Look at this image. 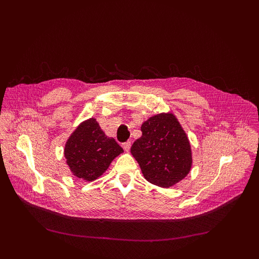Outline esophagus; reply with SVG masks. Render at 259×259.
Instances as JSON below:
<instances>
[{"instance_id": "obj_1", "label": "esophagus", "mask_w": 259, "mask_h": 259, "mask_svg": "<svg viewBox=\"0 0 259 259\" xmlns=\"http://www.w3.org/2000/svg\"><path fill=\"white\" fill-rule=\"evenodd\" d=\"M131 146H132V144H131V142H126V143H124L123 145H122V147H123V149L125 151H130V149H131Z\"/></svg>"}]
</instances>
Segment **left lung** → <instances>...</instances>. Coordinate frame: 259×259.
<instances>
[{
	"label": "left lung",
	"instance_id": "obj_1",
	"mask_svg": "<svg viewBox=\"0 0 259 259\" xmlns=\"http://www.w3.org/2000/svg\"><path fill=\"white\" fill-rule=\"evenodd\" d=\"M131 148L149 183L168 188L190 171L192 155L186 133L171 113L151 116Z\"/></svg>",
	"mask_w": 259,
	"mask_h": 259
}]
</instances>
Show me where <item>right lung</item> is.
<instances>
[{
    "label": "right lung",
    "instance_id": "right-lung-1",
    "mask_svg": "<svg viewBox=\"0 0 259 259\" xmlns=\"http://www.w3.org/2000/svg\"><path fill=\"white\" fill-rule=\"evenodd\" d=\"M122 152L120 145L106 136L95 119L80 124L65 147L70 169L74 176L86 182L98 178Z\"/></svg>",
    "mask_w": 259,
    "mask_h": 259
}]
</instances>
